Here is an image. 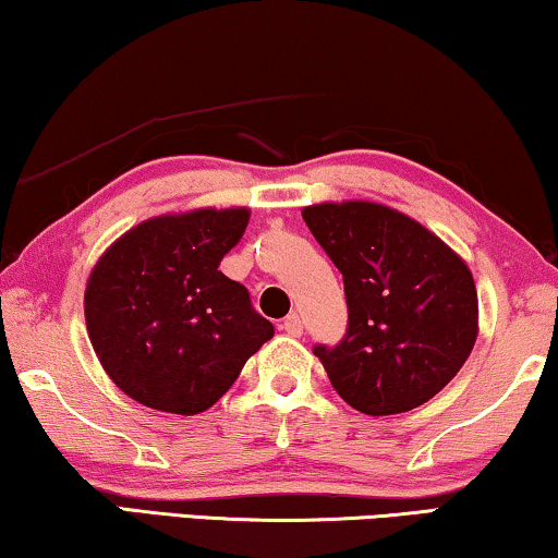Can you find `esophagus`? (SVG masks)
I'll return each instance as SVG.
<instances>
[{
  "mask_svg": "<svg viewBox=\"0 0 558 558\" xmlns=\"http://www.w3.org/2000/svg\"><path fill=\"white\" fill-rule=\"evenodd\" d=\"M281 329H284L287 335H292V337H299L302 335V317H299L296 312H292V314H287L284 317V322H281Z\"/></svg>",
  "mask_w": 558,
  "mask_h": 558,
  "instance_id": "1",
  "label": "esophagus"
}]
</instances>
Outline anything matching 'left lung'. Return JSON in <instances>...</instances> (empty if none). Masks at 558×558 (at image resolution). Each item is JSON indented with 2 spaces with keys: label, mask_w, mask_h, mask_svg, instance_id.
Segmentation results:
<instances>
[{
  "label": "left lung",
  "mask_w": 558,
  "mask_h": 558,
  "mask_svg": "<svg viewBox=\"0 0 558 558\" xmlns=\"http://www.w3.org/2000/svg\"><path fill=\"white\" fill-rule=\"evenodd\" d=\"M314 239L342 271L347 337L314 347L329 383L365 415H398L435 398L478 337L473 274L446 241L375 201L302 208Z\"/></svg>",
  "instance_id": "left-lung-1"
}]
</instances>
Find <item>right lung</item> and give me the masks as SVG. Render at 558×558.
<instances>
[{
    "instance_id": "obj_1",
    "label": "right lung",
    "mask_w": 558,
    "mask_h": 558,
    "mask_svg": "<svg viewBox=\"0 0 558 558\" xmlns=\"http://www.w3.org/2000/svg\"><path fill=\"white\" fill-rule=\"evenodd\" d=\"M246 223L244 206L153 216L95 262L87 337L128 398L163 413H204L274 337L246 287L219 271Z\"/></svg>"
}]
</instances>
